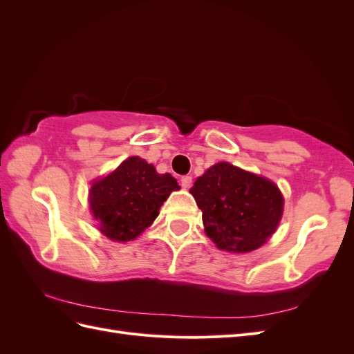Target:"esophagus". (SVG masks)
Segmentation results:
<instances>
[{
    "label": "esophagus",
    "instance_id": "34e87169",
    "mask_svg": "<svg viewBox=\"0 0 354 354\" xmlns=\"http://www.w3.org/2000/svg\"><path fill=\"white\" fill-rule=\"evenodd\" d=\"M192 183H194V181H192L190 176H183V177H181V180H180L181 187H185V189H189L192 186Z\"/></svg>",
    "mask_w": 354,
    "mask_h": 354
}]
</instances>
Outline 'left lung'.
<instances>
[{"mask_svg":"<svg viewBox=\"0 0 354 354\" xmlns=\"http://www.w3.org/2000/svg\"><path fill=\"white\" fill-rule=\"evenodd\" d=\"M208 236L220 250L250 252L274 233L283 198L270 180L218 162L192 186Z\"/></svg>","mask_w":354,"mask_h":354,"instance_id":"left-lung-1","label":"left lung"}]
</instances>
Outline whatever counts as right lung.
I'll return each instance as SVG.
<instances>
[{
  "instance_id": "1",
  "label": "right lung",
  "mask_w": 354,
  "mask_h": 354,
  "mask_svg": "<svg viewBox=\"0 0 354 354\" xmlns=\"http://www.w3.org/2000/svg\"><path fill=\"white\" fill-rule=\"evenodd\" d=\"M178 189L173 176L158 174L152 164L131 156L109 176L94 181L90 208L102 233L112 241L127 242L151 226L160 205Z\"/></svg>"
}]
</instances>
